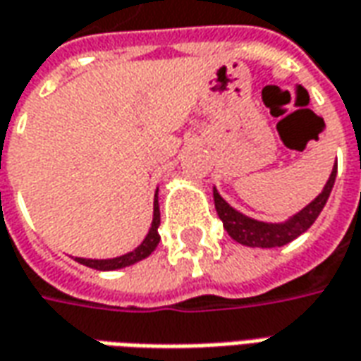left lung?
Wrapping results in <instances>:
<instances>
[{
	"label": "left lung",
	"instance_id": "obj_1",
	"mask_svg": "<svg viewBox=\"0 0 361 361\" xmlns=\"http://www.w3.org/2000/svg\"><path fill=\"white\" fill-rule=\"evenodd\" d=\"M336 168L338 166L334 164L332 173H330L329 181H326V185H324L321 193L312 199L311 203L305 207V209H301L297 215H293L289 221H286V223H262V221H256V219L242 215V213L233 209V207L228 205L219 195L216 189H213L216 215L223 221V226L226 228V233L231 234L236 242L244 244V246H252V248H277V246H286L291 240H295L297 236H301L317 221V216L321 215L322 207L326 205L330 191H332V185H334V180H336Z\"/></svg>",
	"mask_w": 361,
	"mask_h": 361
}]
</instances>
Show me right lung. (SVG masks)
<instances>
[{"instance_id":"1","label":"right lung","mask_w":361,"mask_h":361,"mask_svg":"<svg viewBox=\"0 0 361 361\" xmlns=\"http://www.w3.org/2000/svg\"><path fill=\"white\" fill-rule=\"evenodd\" d=\"M158 226H160V207H158V189H156L154 195V216H152V226L146 234V238L140 242V246H137L133 252L128 254H123L119 258H111V259H87V258H75V262L84 264L87 268L99 269V271H109V269H121L127 268V266H133L140 259L148 258L152 252L156 250L158 242H160V234H158Z\"/></svg>"}]
</instances>
